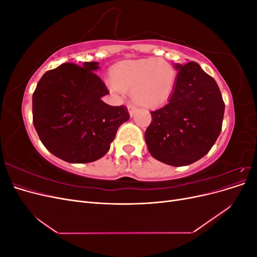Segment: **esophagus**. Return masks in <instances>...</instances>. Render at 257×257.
Instances as JSON below:
<instances>
[{
  "mask_svg": "<svg viewBox=\"0 0 257 257\" xmlns=\"http://www.w3.org/2000/svg\"><path fill=\"white\" fill-rule=\"evenodd\" d=\"M127 109H128V113H130L131 116H133L137 112V110H138L137 108L135 106H133V105H128L127 106Z\"/></svg>",
  "mask_w": 257,
  "mask_h": 257,
  "instance_id": "esophagus-1",
  "label": "esophagus"
}]
</instances>
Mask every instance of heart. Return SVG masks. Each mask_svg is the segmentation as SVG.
I'll list each match as a JSON object with an SVG mask.
<instances>
[{"label":"heart","instance_id":"b5f03b06","mask_svg":"<svg viewBox=\"0 0 257 257\" xmlns=\"http://www.w3.org/2000/svg\"><path fill=\"white\" fill-rule=\"evenodd\" d=\"M111 85L119 91L131 90L134 102L155 108L167 102L176 83V71L163 59L126 60L110 69Z\"/></svg>","mask_w":257,"mask_h":257}]
</instances>
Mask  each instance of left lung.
Wrapping results in <instances>:
<instances>
[{
    "instance_id": "left-lung-1",
    "label": "left lung",
    "mask_w": 257,
    "mask_h": 257,
    "mask_svg": "<svg viewBox=\"0 0 257 257\" xmlns=\"http://www.w3.org/2000/svg\"><path fill=\"white\" fill-rule=\"evenodd\" d=\"M168 103L151 111L145 141L152 157L170 166H185L210 151L222 130L225 105L219 85L196 62L176 63Z\"/></svg>"
}]
</instances>
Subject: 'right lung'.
<instances>
[{"label":"right lung","instance_id":"1","mask_svg":"<svg viewBox=\"0 0 257 257\" xmlns=\"http://www.w3.org/2000/svg\"><path fill=\"white\" fill-rule=\"evenodd\" d=\"M98 64H62L46 72L33 93V124L38 137L54 157L68 163L103 158L116 131L130 119L126 107L102 100L109 92L94 73Z\"/></svg>","mask_w":257,"mask_h":257}]
</instances>
